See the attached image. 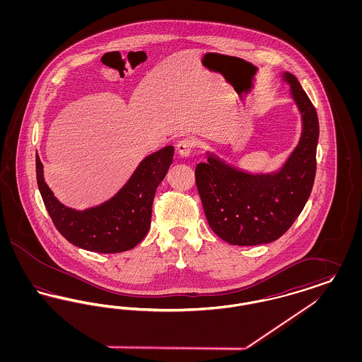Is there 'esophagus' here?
<instances>
[{"label":"esophagus","mask_w":362,"mask_h":362,"mask_svg":"<svg viewBox=\"0 0 362 362\" xmlns=\"http://www.w3.org/2000/svg\"><path fill=\"white\" fill-rule=\"evenodd\" d=\"M194 148H195V142H194V139H191V138H183V139H180V141L177 142V145H176L177 153L180 156H183V157L189 156V153L192 152Z\"/></svg>","instance_id":"obj_1"}]
</instances>
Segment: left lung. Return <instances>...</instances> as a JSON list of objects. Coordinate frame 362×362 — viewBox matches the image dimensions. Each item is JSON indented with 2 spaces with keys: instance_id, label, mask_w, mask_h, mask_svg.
I'll return each mask as SVG.
<instances>
[{
  "instance_id": "1",
  "label": "left lung",
  "mask_w": 362,
  "mask_h": 362,
  "mask_svg": "<svg viewBox=\"0 0 362 362\" xmlns=\"http://www.w3.org/2000/svg\"><path fill=\"white\" fill-rule=\"evenodd\" d=\"M303 117L297 148L276 173L251 175L213 156L195 167V183L211 230L233 245L279 239L305 206L316 173L319 119L298 80L284 73Z\"/></svg>"
}]
</instances>
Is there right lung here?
Returning a JSON list of instances; mask_svg holds the SVG:
<instances>
[{
	"label": "right lung",
	"mask_w": 362,
	"mask_h": 362,
	"mask_svg": "<svg viewBox=\"0 0 362 362\" xmlns=\"http://www.w3.org/2000/svg\"><path fill=\"white\" fill-rule=\"evenodd\" d=\"M173 146L145 157L119 192L100 206L84 211L62 205L43 179V165L36 156V180L45 206L58 232L86 251L117 254L132 250L151 226L156 189L173 164Z\"/></svg>",
	"instance_id": "obj_1"
}]
</instances>
